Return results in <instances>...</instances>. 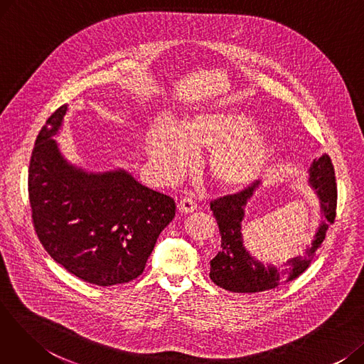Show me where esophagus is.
<instances>
[{
	"instance_id": "obj_1",
	"label": "esophagus",
	"mask_w": 364,
	"mask_h": 364,
	"mask_svg": "<svg viewBox=\"0 0 364 364\" xmlns=\"http://www.w3.org/2000/svg\"><path fill=\"white\" fill-rule=\"evenodd\" d=\"M198 209V205L193 202V199L190 198H184L180 200L178 203V211L181 214H190V213H195Z\"/></svg>"
}]
</instances>
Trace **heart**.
I'll return each mask as SVG.
<instances>
[{
	"label": "heart",
	"mask_w": 364,
	"mask_h": 364,
	"mask_svg": "<svg viewBox=\"0 0 364 364\" xmlns=\"http://www.w3.org/2000/svg\"><path fill=\"white\" fill-rule=\"evenodd\" d=\"M150 162L164 180H172L193 161V150H208L203 169L223 192H239L255 183L273 151L270 134L255 124V117L239 107L199 109L178 128L153 124L144 136Z\"/></svg>",
	"instance_id": "heart-1"
}]
</instances>
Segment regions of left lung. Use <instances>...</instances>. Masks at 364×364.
Wrapping results in <instances>:
<instances>
[{
	"label": "left lung",
	"instance_id": "1",
	"mask_svg": "<svg viewBox=\"0 0 364 364\" xmlns=\"http://www.w3.org/2000/svg\"><path fill=\"white\" fill-rule=\"evenodd\" d=\"M309 176V186L314 190L318 199L321 221L305 254L280 265H264L243 245L242 223L246 217L245 209L254 199L259 181L237 195L224 196L211 202V209L221 235V250L211 259V272H209V277L217 286L237 294H257L274 289L279 284L294 280L307 270L326 236L329 224L335 220L336 211L335 172L326 153L313 159Z\"/></svg>",
	"mask_w": 364,
	"mask_h": 364
}]
</instances>
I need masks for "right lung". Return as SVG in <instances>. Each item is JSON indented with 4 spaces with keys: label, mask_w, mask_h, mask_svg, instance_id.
Masks as SVG:
<instances>
[{
    "label": "right lung",
    "mask_w": 364,
    "mask_h": 364,
    "mask_svg": "<svg viewBox=\"0 0 364 364\" xmlns=\"http://www.w3.org/2000/svg\"><path fill=\"white\" fill-rule=\"evenodd\" d=\"M68 105L38 134L29 164V202L38 239L50 257L84 282L112 286L143 272L176 215L172 198L124 168L95 172L72 164L54 137Z\"/></svg>",
    "instance_id": "obj_1"
}]
</instances>
